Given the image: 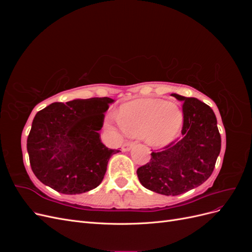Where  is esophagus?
Segmentation results:
<instances>
[{
    "mask_svg": "<svg viewBox=\"0 0 252 252\" xmlns=\"http://www.w3.org/2000/svg\"><path fill=\"white\" fill-rule=\"evenodd\" d=\"M134 143L133 142H130V141H127L123 144V147H122V149H123L124 151H129L131 149V147L133 146Z\"/></svg>",
    "mask_w": 252,
    "mask_h": 252,
    "instance_id": "34e87169",
    "label": "esophagus"
}]
</instances>
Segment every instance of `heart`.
<instances>
[{"label": "heart", "mask_w": 252, "mask_h": 252, "mask_svg": "<svg viewBox=\"0 0 252 252\" xmlns=\"http://www.w3.org/2000/svg\"><path fill=\"white\" fill-rule=\"evenodd\" d=\"M119 124L131 135H144L150 144L163 145L172 140L183 122L177 105L161 100H139L122 106Z\"/></svg>", "instance_id": "b5f03b06"}]
</instances>
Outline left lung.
I'll return each mask as SVG.
<instances>
[{"label":"left lung","instance_id":"1","mask_svg":"<svg viewBox=\"0 0 252 252\" xmlns=\"http://www.w3.org/2000/svg\"><path fill=\"white\" fill-rule=\"evenodd\" d=\"M172 95L183 101L182 136L152 151L150 161L136 170L145 188L164 195H179L202 185L215 169L220 151L213 110L195 97Z\"/></svg>","mask_w":252,"mask_h":252}]
</instances>
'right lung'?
Returning <instances> with one entry per match:
<instances>
[{"label":"right lung","mask_w":252,"mask_h":252,"mask_svg":"<svg viewBox=\"0 0 252 252\" xmlns=\"http://www.w3.org/2000/svg\"><path fill=\"white\" fill-rule=\"evenodd\" d=\"M113 100L91 97L52 103L35 114L27 138L29 162L43 184L65 194L97 187L118 149L101 142L104 113Z\"/></svg>","instance_id":"obj_1"}]
</instances>
